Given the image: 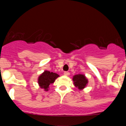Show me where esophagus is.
<instances>
[{"instance_id":"34e87169","label":"esophagus","mask_w":126,"mask_h":126,"mask_svg":"<svg viewBox=\"0 0 126 126\" xmlns=\"http://www.w3.org/2000/svg\"><path fill=\"white\" fill-rule=\"evenodd\" d=\"M64 75L66 76H69L70 75V73H69V72H67V71H65V72H64Z\"/></svg>"}]
</instances>
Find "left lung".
I'll return each instance as SVG.
<instances>
[{"label": "left lung", "mask_w": 126, "mask_h": 126, "mask_svg": "<svg viewBox=\"0 0 126 126\" xmlns=\"http://www.w3.org/2000/svg\"><path fill=\"white\" fill-rule=\"evenodd\" d=\"M73 81L74 86L79 90H83L85 88L88 83V79L85 75L78 74L73 77Z\"/></svg>", "instance_id": "1"}]
</instances>
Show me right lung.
<instances>
[{
	"instance_id": "add662e5",
	"label": "right lung",
	"mask_w": 126,
	"mask_h": 126,
	"mask_svg": "<svg viewBox=\"0 0 126 126\" xmlns=\"http://www.w3.org/2000/svg\"><path fill=\"white\" fill-rule=\"evenodd\" d=\"M59 77V75L57 73L46 70L38 78V84L40 88L43 89L45 92H48L49 90L50 85L54 83Z\"/></svg>"
}]
</instances>
